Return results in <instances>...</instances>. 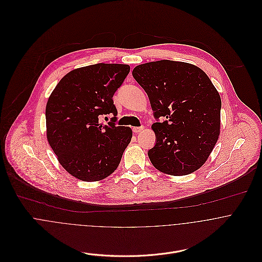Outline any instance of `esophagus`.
Returning <instances> with one entry per match:
<instances>
[{
	"mask_svg": "<svg viewBox=\"0 0 262 262\" xmlns=\"http://www.w3.org/2000/svg\"><path fill=\"white\" fill-rule=\"evenodd\" d=\"M132 130H133L134 133H139V132H141L143 130V127H133Z\"/></svg>",
	"mask_w": 262,
	"mask_h": 262,
	"instance_id": "obj_1",
	"label": "esophagus"
}]
</instances>
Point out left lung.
<instances>
[{
	"mask_svg": "<svg viewBox=\"0 0 262 262\" xmlns=\"http://www.w3.org/2000/svg\"><path fill=\"white\" fill-rule=\"evenodd\" d=\"M133 77L149 98L155 145L148 151L158 170L186 176L208 159L220 133L221 98L195 66L159 60L137 66Z\"/></svg>",
	"mask_w": 262,
	"mask_h": 262,
	"instance_id": "obj_1",
	"label": "left lung"
}]
</instances>
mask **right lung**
<instances>
[{"mask_svg": "<svg viewBox=\"0 0 262 262\" xmlns=\"http://www.w3.org/2000/svg\"><path fill=\"white\" fill-rule=\"evenodd\" d=\"M130 67L97 63L64 75L50 95L46 110L47 139L63 168L84 182L101 181L118 167L132 138L129 127L116 126L113 96ZM113 113L112 122H98Z\"/></svg>", "mask_w": 262, "mask_h": 262, "instance_id": "obj_1", "label": "right lung"}]
</instances>
